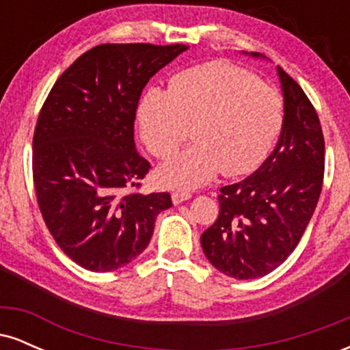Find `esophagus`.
I'll return each instance as SVG.
<instances>
[{"mask_svg":"<svg viewBox=\"0 0 350 350\" xmlns=\"http://www.w3.org/2000/svg\"><path fill=\"white\" fill-rule=\"evenodd\" d=\"M191 198H192L191 191H184V189H178V191L172 192V202H174V204H180V202H184V200H187Z\"/></svg>","mask_w":350,"mask_h":350,"instance_id":"34e87169","label":"esophagus"}]
</instances>
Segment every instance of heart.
<instances>
[{
  "label": "heart",
  "instance_id": "1",
  "mask_svg": "<svg viewBox=\"0 0 350 350\" xmlns=\"http://www.w3.org/2000/svg\"><path fill=\"white\" fill-rule=\"evenodd\" d=\"M146 150L164 159L187 138L194 143L159 167L170 187H198L217 172L228 178L258 167L283 124V100L252 72L207 62L172 75L170 90L150 88L138 105Z\"/></svg>",
  "mask_w": 350,
  "mask_h": 350
}]
</instances>
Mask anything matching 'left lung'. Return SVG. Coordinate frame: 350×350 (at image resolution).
Returning <instances> with one entry per match:
<instances>
[{
    "label": "left lung",
    "instance_id": "8db88e82",
    "mask_svg": "<svg viewBox=\"0 0 350 350\" xmlns=\"http://www.w3.org/2000/svg\"><path fill=\"white\" fill-rule=\"evenodd\" d=\"M278 74L284 97L278 144L252 176L220 189L219 217L200 237L208 262L237 280L260 278L291 255L323 189L319 116L298 82L281 67Z\"/></svg>",
    "mask_w": 350,
    "mask_h": 350
}]
</instances>
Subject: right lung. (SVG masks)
I'll return each instance as SVG.
<instances>
[{"label":"right lung","instance_id":"1","mask_svg":"<svg viewBox=\"0 0 350 350\" xmlns=\"http://www.w3.org/2000/svg\"><path fill=\"white\" fill-rule=\"evenodd\" d=\"M187 47L100 44L55 80L33 136V179L60 250L90 271H113L150 243L170 192L142 194L151 164L135 150L144 85Z\"/></svg>","mask_w":350,"mask_h":350}]
</instances>
